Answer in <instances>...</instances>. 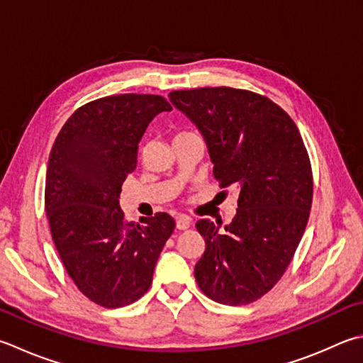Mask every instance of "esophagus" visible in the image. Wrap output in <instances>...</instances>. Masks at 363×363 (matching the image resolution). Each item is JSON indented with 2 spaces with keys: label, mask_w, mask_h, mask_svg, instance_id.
<instances>
[{
  "label": "esophagus",
  "mask_w": 363,
  "mask_h": 363,
  "mask_svg": "<svg viewBox=\"0 0 363 363\" xmlns=\"http://www.w3.org/2000/svg\"><path fill=\"white\" fill-rule=\"evenodd\" d=\"M189 225H191V218H189V216L182 215V216L177 218V229H179V230L188 229Z\"/></svg>",
  "instance_id": "1"
}]
</instances>
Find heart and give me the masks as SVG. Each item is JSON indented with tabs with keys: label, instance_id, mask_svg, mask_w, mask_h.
Masks as SVG:
<instances>
[{
	"label": "heart",
	"instance_id": "b5f03b06",
	"mask_svg": "<svg viewBox=\"0 0 363 363\" xmlns=\"http://www.w3.org/2000/svg\"><path fill=\"white\" fill-rule=\"evenodd\" d=\"M182 135H193V133H182V134L177 135V138H182Z\"/></svg>",
	"mask_w": 363,
	"mask_h": 363
}]
</instances>
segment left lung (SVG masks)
Listing matches in <instances>:
<instances>
[{
  "instance_id": "8db88e82",
  "label": "left lung",
  "mask_w": 363,
  "mask_h": 363,
  "mask_svg": "<svg viewBox=\"0 0 363 363\" xmlns=\"http://www.w3.org/2000/svg\"><path fill=\"white\" fill-rule=\"evenodd\" d=\"M199 128L221 188H238V208L223 234L197 221L205 251L194 277L208 298L248 305L291 264L313 202L308 152L292 118L262 94L230 86L169 93Z\"/></svg>"
}]
</instances>
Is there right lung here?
Returning a JSON list of instances; mask_svg holds the SVG:
<instances>
[{
  "label": "right lung",
  "mask_w": 363,
  "mask_h": 363,
  "mask_svg": "<svg viewBox=\"0 0 363 363\" xmlns=\"http://www.w3.org/2000/svg\"><path fill=\"white\" fill-rule=\"evenodd\" d=\"M170 111L158 94L101 98L79 107L52 147L45 211L53 243L79 291L104 308L134 303L148 291L174 232L167 213L128 223L118 201L148 123Z\"/></svg>",
  "instance_id": "1"
}]
</instances>
